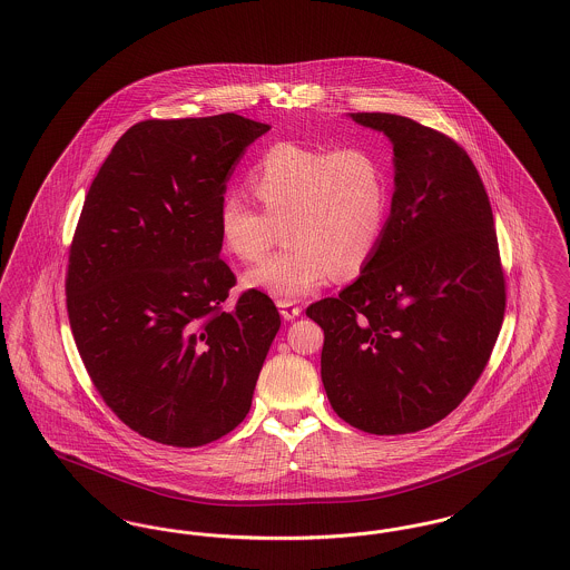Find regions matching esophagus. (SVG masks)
<instances>
[{"mask_svg": "<svg viewBox=\"0 0 570 570\" xmlns=\"http://www.w3.org/2000/svg\"><path fill=\"white\" fill-rule=\"evenodd\" d=\"M277 307H279V314L284 321H293L301 314V307L295 305L293 301H277Z\"/></svg>", "mask_w": 570, "mask_h": 570, "instance_id": "34e87169", "label": "esophagus"}]
</instances>
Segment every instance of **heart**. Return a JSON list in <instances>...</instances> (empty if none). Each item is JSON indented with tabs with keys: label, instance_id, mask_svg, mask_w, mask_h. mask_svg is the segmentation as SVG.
<instances>
[{
	"label": "heart",
	"instance_id": "obj_1",
	"mask_svg": "<svg viewBox=\"0 0 570 570\" xmlns=\"http://www.w3.org/2000/svg\"><path fill=\"white\" fill-rule=\"evenodd\" d=\"M245 184L263 209L235 191L219 200L217 233L226 252L256 263L279 242L282 228L288 244L245 273V288L279 301L307 297L333 273L363 272L376 254L389 214V179L367 147L277 140L249 166Z\"/></svg>",
	"mask_w": 570,
	"mask_h": 570
}]
</instances>
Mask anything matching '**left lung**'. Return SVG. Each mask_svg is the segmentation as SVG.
<instances>
[{"instance_id":"left-lung-1","label":"left lung","mask_w":570,"mask_h":570,"mask_svg":"<svg viewBox=\"0 0 570 570\" xmlns=\"http://www.w3.org/2000/svg\"><path fill=\"white\" fill-rule=\"evenodd\" d=\"M351 117L393 142L391 216L361 275L305 314L325 331L321 376L337 416L412 434L460 406L498 340L507 286L493 214L451 136L391 112Z\"/></svg>"}]
</instances>
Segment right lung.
Listing matches in <instances>:
<instances>
[{
    "mask_svg": "<svg viewBox=\"0 0 570 570\" xmlns=\"http://www.w3.org/2000/svg\"><path fill=\"white\" fill-rule=\"evenodd\" d=\"M269 130L235 112L147 119L121 136L85 196L66 305L85 370L142 438L203 446L233 432L279 314L219 258L217 207L245 147Z\"/></svg>",
    "mask_w": 570,
    "mask_h": 570,
    "instance_id": "1",
    "label": "right lung"
}]
</instances>
